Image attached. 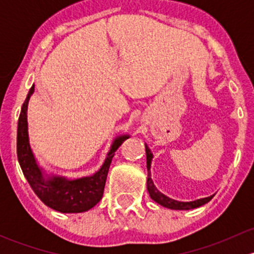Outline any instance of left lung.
I'll return each mask as SVG.
<instances>
[{"label": "left lung", "instance_id": "left-lung-1", "mask_svg": "<svg viewBox=\"0 0 254 254\" xmlns=\"http://www.w3.org/2000/svg\"><path fill=\"white\" fill-rule=\"evenodd\" d=\"M145 148H146V160H147V190L152 200H155L156 203H158L160 205L168 207V209H173V210L195 209V207L204 205V204L209 203V201L211 200L214 195L207 196V198H203V199H198V200H194V201H177L175 199L168 198V196H166L165 194L158 191L157 188L155 187V184H153L152 179H151V172H150L151 161H152L153 155L151 153V150L148 148L147 145H145Z\"/></svg>", "mask_w": 254, "mask_h": 254}]
</instances>
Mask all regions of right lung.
<instances>
[{
	"label": "right lung",
	"mask_w": 254,
	"mask_h": 254,
	"mask_svg": "<svg viewBox=\"0 0 254 254\" xmlns=\"http://www.w3.org/2000/svg\"><path fill=\"white\" fill-rule=\"evenodd\" d=\"M33 92H34V86H32L28 92L18 119L17 156L23 175L27 178L33 191L47 206L60 212L87 211L96 205L103 196L107 175L115 151L129 137V135L115 137L111 150L107 153L104 163L93 176L82 177L77 179H67L59 176H45L33 155L29 143V135H28V102Z\"/></svg>",
	"instance_id": "right-lung-1"
}]
</instances>
